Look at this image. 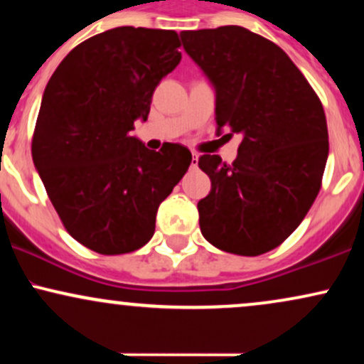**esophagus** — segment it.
Wrapping results in <instances>:
<instances>
[{
    "instance_id": "esophagus-1",
    "label": "esophagus",
    "mask_w": 364,
    "mask_h": 364,
    "mask_svg": "<svg viewBox=\"0 0 364 364\" xmlns=\"http://www.w3.org/2000/svg\"><path fill=\"white\" fill-rule=\"evenodd\" d=\"M196 166H198V156L193 154V156H191V168L196 169Z\"/></svg>"
}]
</instances>
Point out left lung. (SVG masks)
<instances>
[{"mask_svg":"<svg viewBox=\"0 0 364 364\" xmlns=\"http://www.w3.org/2000/svg\"><path fill=\"white\" fill-rule=\"evenodd\" d=\"M215 90L217 129L243 135L232 164L202 156L212 181L200 229L228 253L257 257L301 224L321 186L328 132L318 95L291 58L237 25L179 34Z\"/></svg>","mask_w":364,"mask_h":364,"instance_id":"obj_1","label":"left lung"}]
</instances>
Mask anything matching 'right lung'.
I'll list each match as a JSON object with an SVG mask.
<instances>
[{
  "label": "right lung",
  "instance_id": "right-lung-1",
  "mask_svg": "<svg viewBox=\"0 0 364 364\" xmlns=\"http://www.w3.org/2000/svg\"><path fill=\"white\" fill-rule=\"evenodd\" d=\"M179 46L174 31L111 28L72 49L46 85L32 159L66 231L92 252L149 243L159 205L190 168L183 145L156 152L132 136Z\"/></svg>",
  "mask_w": 364,
  "mask_h": 364
}]
</instances>
